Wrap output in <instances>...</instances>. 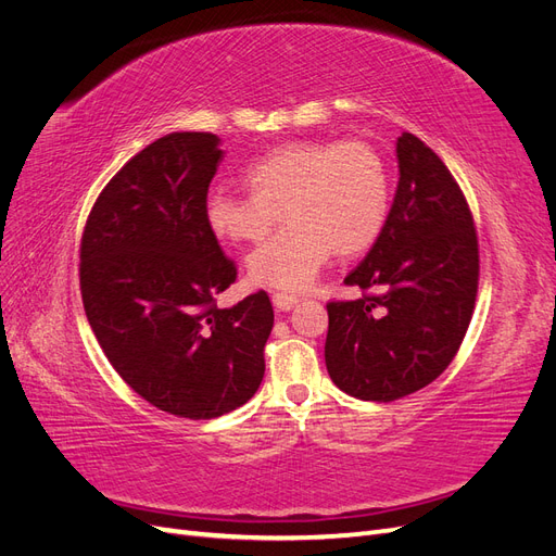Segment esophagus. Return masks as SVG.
Instances as JSON below:
<instances>
[{
	"mask_svg": "<svg viewBox=\"0 0 556 556\" xmlns=\"http://www.w3.org/2000/svg\"><path fill=\"white\" fill-rule=\"evenodd\" d=\"M271 301H274L276 311H282V313L292 311V308L299 304V299H296L294 294H285V292H276V294L271 296Z\"/></svg>",
	"mask_w": 556,
	"mask_h": 556,
	"instance_id": "obj_1",
	"label": "esophagus"
}]
</instances>
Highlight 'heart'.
I'll list each match as a JSON object with an SVG mask.
<instances>
[{"label":"heart","instance_id":"heart-1","mask_svg":"<svg viewBox=\"0 0 556 556\" xmlns=\"http://www.w3.org/2000/svg\"><path fill=\"white\" fill-rule=\"evenodd\" d=\"M250 192L215 188L204 217L217 239L255 243L282 229L245 260L257 288L299 292L333 255L355 257L371 248L390 211V172L364 141H292L248 166Z\"/></svg>","mask_w":556,"mask_h":556}]
</instances>
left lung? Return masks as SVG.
Returning <instances> with one entry per match:
<instances>
[{
	"label": "left lung",
	"mask_w": 556,
	"mask_h": 556,
	"mask_svg": "<svg viewBox=\"0 0 556 556\" xmlns=\"http://www.w3.org/2000/svg\"><path fill=\"white\" fill-rule=\"evenodd\" d=\"M399 185L380 237L331 301L325 362L333 384L362 401L422 390L450 366L478 294V237L447 166L415 134L396 139Z\"/></svg>",
	"instance_id": "1"
}]
</instances>
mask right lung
Instances as JSON below:
<instances>
[{
	"label": "right lung",
	"mask_w": 556,
	"mask_h": 556,
	"mask_svg": "<svg viewBox=\"0 0 556 556\" xmlns=\"http://www.w3.org/2000/svg\"><path fill=\"white\" fill-rule=\"evenodd\" d=\"M220 139L174 131L146 146L94 201L80 241V294L104 355L155 408L213 419L248 403L274 329L266 292L217 308L237 280L204 217Z\"/></svg>",
	"instance_id": "add662e5"
}]
</instances>
